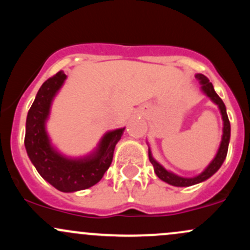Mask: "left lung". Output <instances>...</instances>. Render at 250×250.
Segmentation results:
<instances>
[{"label":"left lung","instance_id":"obj_1","mask_svg":"<svg viewBox=\"0 0 250 250\" xmlns=\"http://www.w3.org/2000/svg\"><path fill=\"white\" fill-rule=\"evenodd\" d=\"M197 80H199L201 84V90L207 95L209 99L213 101L215 104L219 105V109L221 111V115H222L223 120V134H222V141H221L220 148L217 150L216 155H215L214 160L209 163V166L202 173L197 175V176L194 177H181L179 175L171 173V171H168L167 169H165L160 165L156 160H154L153 155H151L150 148L148 149V155H149V161L151 162L154 167L155 174L159 176V179H161L165 182L169 183V185L175 186V187H189V186H194L196 183L203 182V181L208 180L209 177L213 176V175L219 170L221 166H222L223 161L226 160L227 153H228V146H229V140H230V123H229L228 115H227L226 105L223 103L222 100L220 99V96L215 93L213 84L211 82H209V80L202 74H196Z\"/></svg>","mask_w":250,"mask_h":250}]
</instances>
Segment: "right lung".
<instances>
[{"label": "right lung", "instance_id": "1", "mask_svg": "<svg viewBox=\"0 0 250 250\" xmlns=\"http://www.w3.org/2000/svg\"><path fill=\"white\" fill-rule=\"evenodd\" d=\"M67 75L59 71L48 79L37 91L35 101L28 111L24 146L31 163L47 182L63 193L83 190L96 185L110 167L114 149L125 128L108 131L93 154L82 159H69L51 146L45 130L54 97L64 83Z\"/></svg>", "mask_w": 250, "mask_h": 250}]
</instances>
